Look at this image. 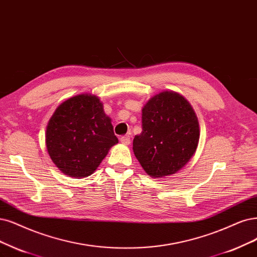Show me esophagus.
<instances>
[{
  "label": "esophagus",
  "instance_id": "34e87169",
  "mask_svg": "<svg viewBox=\"0 0 257 257\" xmlns=\"http://www.w3.org/2000/svg\"><path fill=\"white\" fill-rule=\"evenodd\" d=\"M120 142L122 144H125V145H129L130 144V137L128 136V135H126V136H122V137H120Z\"/></svg>",
  "mask_w": 257,
  "mask_h": 257
}]
</instances>
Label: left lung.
Masks as SVG:
<instances>
[{"instance_id":"8db88e82","label":"left lung","mask_w":257,"mask_h":257,"mask_svg":"<svg viewBox=\"0 0 257 257\" xmlns=\"http://www.w3.org/2000/svg\"><path fill=\"white\" fill-rule=\"evenodd\" d=\"M142 132L134 153L147 175L176 174L192 159L199 142V122L189 102L177 92L163 91L142 109Z\"/></svg>"}]
</instances>
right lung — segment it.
I'll return each mask as SVG.
<instances>
[{
  "instance_id": "right-lung-1",
  "label": "right lung",
  "mask_w": 257,
  "mask_h": 257,
  "mask_svg": "<svg viewBox=\"0 0 257 257\" xmlns=\"http://www.w3.org/2000/svg\"><path fill=\"white\" fill-rule=\"evenodd\" d=\"M45 143L55 165L79 179L92 175L118 140L99 98L79 94L56 109L47 123Z\"/></svg>"
}]
</instances>
